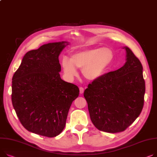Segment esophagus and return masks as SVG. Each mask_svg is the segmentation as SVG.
I'll return each mask as SVG.
<instances>
[{
	"mask_svg": "<svg viewBox=\"0 0 157 157\" xmlns=\"http://www.w3.org/2000/svg\"><path fill=\"white\" fill-rule=\"evenodd\" d=\"M84 88H83L82 87H79V92L81 94H82L83 93H84Z\"/></svg>",
	"mask_w": 157,
	"mask_h": 157,
	"instance_id": "34e87169",
	"label": "esophagus"
}]
</instances>
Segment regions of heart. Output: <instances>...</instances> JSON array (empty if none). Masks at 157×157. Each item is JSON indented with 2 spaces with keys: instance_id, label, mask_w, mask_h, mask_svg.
Segmentation results:
<instances>
[{
  "instance_id": "heart-1",
  "label": "heart",
  "mask_w": 157,
  "mask_h": 157,
  "mask_svg": "<svg viewBox=\"0 0 157 157\" xmlns=\"http://www.w3.org/2000/svg\"><path fill=\"white\" fill-rule=\"evenodd\" d=\"M113 59V52L109 48H90L72 54L70 59L64 57L62 66L69 79L77 75V67L81 68L82 74L86 79L93 81L103 75Z\"/></svg>"
}]
</instances>
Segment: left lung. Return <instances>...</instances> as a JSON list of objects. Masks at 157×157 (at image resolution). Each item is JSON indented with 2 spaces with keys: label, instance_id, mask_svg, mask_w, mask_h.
<instances>
[{
  "label": "left lung",
  "instance_id": "8db88e82",
  "mask_svg": "<svg viewBox=\"0 0 157 157\" xmlns=\"http://www.w3.org/2000/svg\"><path fill=\"white\" fill-rule=\"evenodd\" d=\"M124 48L126 64L93 80L84 92L93 124L106 132L126 130L138 117L144 105L142 64L128 47Z\"/></svg>",
  "mask_w": 157,
  "mask_h": 157
}]
</instances>
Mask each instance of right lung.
Masks as SVG:
<instances>
[{"label": "right lung", "mask_w": 157, "mask_h": 157, "mask_svg": "<svg viewBox=\"0 0 157 157\" xmlns=\"http://www.w3.org/2000/svg\"><path fill=\"white\" fill-rule=\"evenodd\" d=\"M65 43H49L29 51L13 77L11 99L20 122L28 131L48 138L63 131L79 93L76 85L59 75V56Z\"/></svg>", "instance_id": "obj_1"}]
</instances>
